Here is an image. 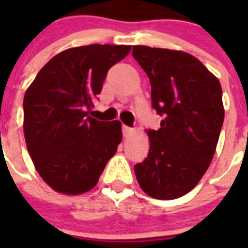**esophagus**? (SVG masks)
I'll return each mask as SVG.
<instances>
[{"mask_svg":"<svg viewBox=\"0 0 248 248\" xmlns=\"http://www.w3.org/2000/svg\"><path fill=\"white\" fill-rule=\"evenodd\" d=\"M133 129L131 128H129V126H126V125H123V135H124V137H129V135H131L133 134Z\"/></svg>","mask_w":248,"mask_h":248,"instance_id":"1","label":"esophagus"}]
</instances>
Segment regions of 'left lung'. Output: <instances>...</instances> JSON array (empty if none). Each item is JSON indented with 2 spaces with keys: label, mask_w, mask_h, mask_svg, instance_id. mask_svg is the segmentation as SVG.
<instances>
[{
  "label": "left lung",
  "mask_w": 248,
  "mask_h": 248,
  "mask_svg": "<svg viewBox=\"0 0 248 248\" xmlns=\"http://www.w3.org/2000/svg\"><path fill=\"white\" fill-rule=\"evenodd\" d=\"M133 57L148 74L153 108L164 118L146 130L149 154L134 166L146 195L174 200L191 191L209 169L225 109L218 79L183 50L134 46Z\"/></svg>",
  "instance_id": "8db88e82"
}]
</instances>
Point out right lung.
<instances>
[{"mask_svg":"<svg viewBox=\"0 0 248 248\" xmlns=\"http://www.w3.org/2000/svg\"><path fill=\"white\" fill-rule=\"evenodd\" d=\"M131 46L91 45L65 49L38 72L23 99L27 150L45 183L57 192L80 195L97 185L122 141L119 120L88 117L109 68Z\"/></svg>","mask_w":248,"mask_h":248,"instance_id":"1","label":"right lung"}]
</instances>
